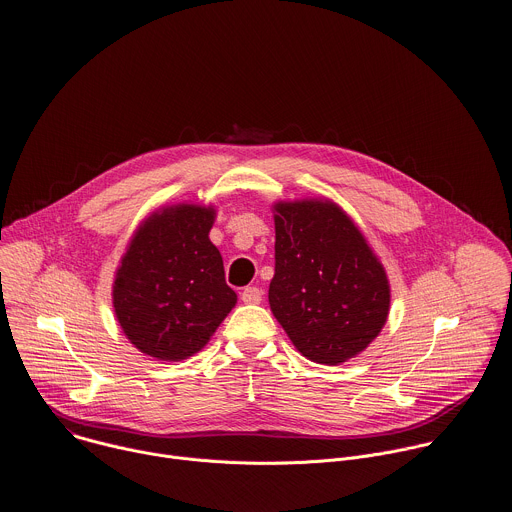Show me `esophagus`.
Masks as SVG:
<instances>
[{
    "label": "esophagus",
    "instance_id": "obj_1",
    "mask_svg": "<svg viewBox=\"0 0 512 512\" xmlns=\"http://www.w3.org/2000/svg\"><path fill=\"white\" fill-rule=\"evenodd\" d=\"M261 297H263V293H261L259 287H245V289L241 291V299H243L245 303H249V305L261 303Z\"/></svg>",
    "mask_w": 512,
    "mask_h": 512
}]
</instances>
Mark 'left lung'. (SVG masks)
<instances>
[{
  "label": "left lung",
  "mask_w": 512,
  "mask_h": 512,
  "mask_svg": "<svg viewBox=\"0 0 512 512\" xmlns=\"http://www.w3.org/2000/svg\"><path fill=\"white\" fill-rule=\"evenodd\" d=\"M269 305L295 350L325 366L362 354L390 313L386 269L354 219L325 197L277 201Z\"/></svg>",
  "instance_id": "left-lung-1"
}]
</instances>
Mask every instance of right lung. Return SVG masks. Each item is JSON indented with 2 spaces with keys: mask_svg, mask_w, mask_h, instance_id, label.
I'll return each instance as SVG.
<instances>
[{
  "mask_svg": "<svg viewBox=\"0 0 512 512\" xmlns=\"http://www.w3.org/2000/svg\"><path fill=\"white\" fill-rule=\"evenodd\" d=\"M215 205L177 203L134 231L112 283V307L128 342L158 362L201 352L237 303L209 233Z\"/></svg>",
  "mask_w": 512,
  "mask_h": 512,
  "instance_id": "add662e5",
  "label": "right lung"
}]
</instances>
